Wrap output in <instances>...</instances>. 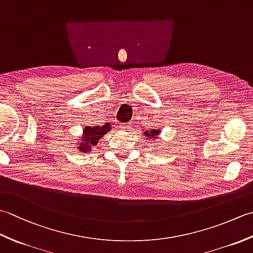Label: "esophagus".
Here are the masks:
<instances>
[{
	"label": "esophagus",
	"mask_w": 253,
	"mask_h": 253,
	"mask_svg": "<svg viewBox=\"0 0 253 253\" xmlns=\"http://www.w3.org/2000/svg\"><path fill=\"white\" fill-rule=\"evenodd\" d=\"M121 128H122V129H124V130L130 131L131 130V125H130V124H125V125L121 126Z\"/></svg>",
	"instance_id": "esophagus-1"
}]
</instances>
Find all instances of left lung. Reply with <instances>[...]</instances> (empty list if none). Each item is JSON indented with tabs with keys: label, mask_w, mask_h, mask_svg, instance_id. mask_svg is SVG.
Returning a JSON list of instances; mask_svg holds the SVG:
<instances>
[{
	"label": "left lung",
	"mask_w": 253,
	"mask_h": 253,
	"mask_svg": "<svg viewBox=\"0 0 253 253\" xmlns=\"http://www.w3.org/2000/svg\"><path fill=\"white\" fill-rule=\"evenodd\" d=\"M161 133L160 129H149L143 132V135L148 137V140L151 141V143H153V141H155V139H158L159 135Z\"/></svg>",
	"instance_id": "left-lung-1"
}]
</instances>
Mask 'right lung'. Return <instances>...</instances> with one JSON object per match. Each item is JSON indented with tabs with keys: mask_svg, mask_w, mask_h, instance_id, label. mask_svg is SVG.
<instances>
[{
	"mask_svg": "<svg viewBox=\"0 0 253 253\" xmlns=\"http://www.w3.org/2000/svg\"><path fill=\"white\" fill-rule=\"evenodd\" d=\"M112 129L110 123H105L104 125H93L84 127L82 140L78 143V150L83 152H89L91 148L96 146V143L105 133Z\"/></svg>",
	"mask_w": 253,
	"mask_h": 253,
	"instance_id": "obj_1",
	"label": "right lung"
}]
</instances>
